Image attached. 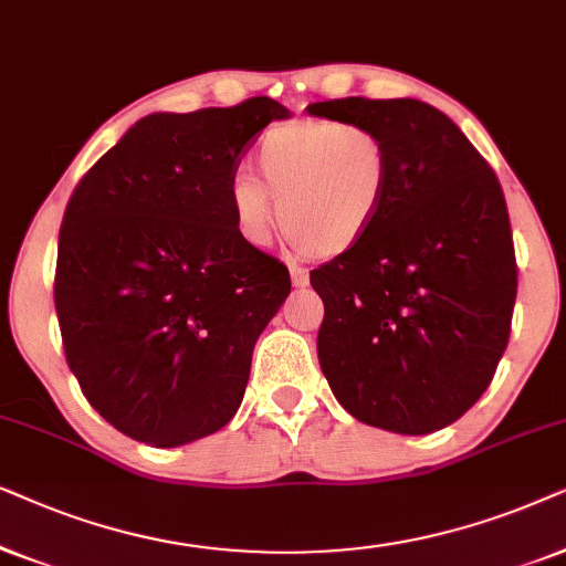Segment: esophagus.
Listing matches in <instances>:
<instances>
[{
	"instance_id": "34e87169",
	"label": "esophagus",
	"mask_w": 566,
	"mask_h": 566,
	"mask_svg": "<svg viewBox=\"0 0 566 566\" xmlns=\"http://www.w3.org/2000/svg\"><path fill=\"white\" fill-rule=\"evenodd\" d=\"M290 276H292V284H295V287H307V282H311L307 271L303 266H297V263H290Z\"/></svg>"
}]
</instances>
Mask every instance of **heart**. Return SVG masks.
I'll list each match as a JSON object with an SVG mask.
<instances>
[{
  "label": "heart",
  "mask_w": 566,
  "mask_h": 566,
  "mask_svg": "<svg viewBox=\"0 0 566 566\" xmlns=\"http://www.w3.org/2000/svg\"><path fill=\"white\" fill-rule=\"evenodd\" d=\"M261 178L230 180V207L251 243H266L276 217L284 235L315 259H336L367 238L388 205L390 149L380 134L328 118L274 126L259 147Z\"/></svg>",
  "instance_id": "b5f03b06"
}]
</instances>
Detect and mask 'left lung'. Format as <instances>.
Wrapping results in <instances>:
<instances>
[{"instance_id": "8db88e82", "label": "left lung", "mask_w": 566, "mask_h": 566, "mask_svg": "<svg viewBox=\"0 0 566 566\" xmlns=\"http://www.w3.org/2000/svg\"><path fill=\"white\" fill-rule=\"evenodd\" d=\"M365 126L394 163L388 205L352 251L311 271L318 361L354 419L429 434L461 419L507 349L517 266L494 170L446 113L413 97L311 103Z\"/></svg>"}]
</instances>
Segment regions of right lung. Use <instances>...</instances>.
Masks as SVG:
<instances>
[{"instance_id":"add662e5","label":"right lung","mask_w":566,"mask_h":566,"mask_svg":"<svg viewBox=\"0 0 566 566\" xmlns=\"http://www.w3.org/2000/svg\"><path fill=\"white\" fill-rule=\"evenodd\" d=\"M290 116L263 95L149 113L74 188L59 328L90 406L132 440L188 446L240 409L253 346L292 284L238 230L230 180L248 142Z\"/></svg>"}]
</instances>
